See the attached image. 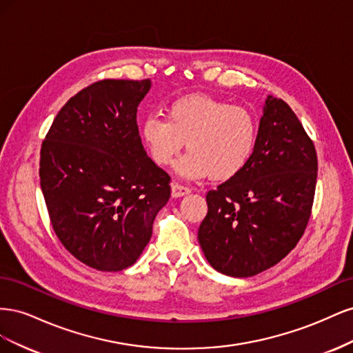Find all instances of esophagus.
Segmentation results:
<instances>
[{
    "label": "esophagus",
    "instance_id": "1",
    "mask_svg": "<svg viewBox=\"0 0 353 353\" xmlns=\"http://www.w3.org/2000/svg\"><path fill=\"white\" fill-rule=\"evenodd\" d=\"M170 188H172V197H175V199L187 196L190 193V188L188 187H184V185H181L178 183L170 184Z\"/></svg>",
    "mask_w": 353,
    "mask_h": 353
}]
</instances>
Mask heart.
Returning <instances> with one entry per match:
<instances>
[{"mask_svg": "<svg viewBox=\"0 0 353 353\" xmlns=\"http://www.w3.org/2000/svg\"><path fill=\"white\" fill-rule=\"evenodd\" d=\"M147 153L159 166H168L183 150L176 172L190 179L210 175L225 181L239 175L250 160L258 123L241 105L209 95H185L166 108V119L148 116L140 128Z\"/></svg>", "mask_w": 353, "mask_h": 353, "instance_id": "obj_1", "label": "heart"}]
</instances>
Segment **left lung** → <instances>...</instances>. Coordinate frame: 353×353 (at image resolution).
<instances>
[{"label": "left lung", "instance_id": "1", "mask_svg": "<svg viewBox=\"0 0 353 353\" xmlns=\"http://www.w3.org/2000/svg\"><path fill=\"white\" fill-rule=\"evenodd\" d=\"M316 172L315 145L301 121L268 95L248 165L206 196L197 239L208 262L245 279L285 258L311 216Z\"/></svg>", "mask_w": 353, "mask_h": 353}]
</instances>
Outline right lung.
<instances>
[{
    "instance_id": "obj_1",
    "label": "right lung",
    "mask_w": 353,
    "mask_h": 353,
    "mask_svg": "<svg viewBox=\"0 0 353 353\" xmlns=\"http://www.w3.org/2000/svg\"><path fill=\"white\" fill-rule=\"evenodd\" d=\"M150 79H104L63 105L42 141L41 190L61 244L94 270L135 263L152 239L170 176L147 156L137 125Z\"/></svg>"
}]
</instances>
